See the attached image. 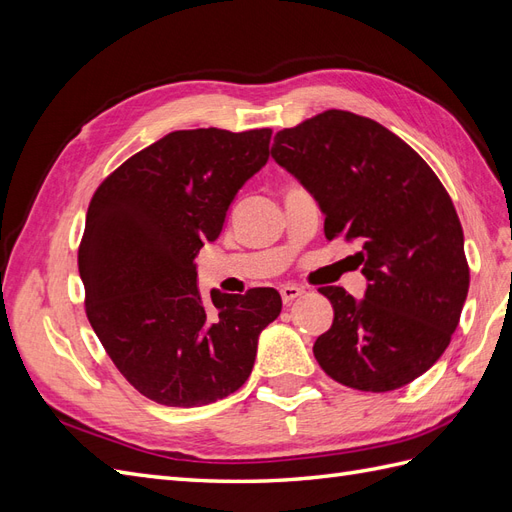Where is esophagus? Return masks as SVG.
Returning <instances> with one entry per match:
<instances>
[{
    "instance_id": "34e87169",
    "label": "esophagus",
    "mask_w": 512,
    "mask_h": 512,
    "mask_svg": "<svg viewBox=\"0 0 512 512\" xmlns=\"http://www.w3.org/2000/svg\"><path fill=\"white\" fill-rule=\"evenodd\" d=\"M303 292H305V290H303V288H299V286H284V288L280 290V294H282V301H284L286 305H290L294 299H299Z\"/></svg>"
}]
</instances>
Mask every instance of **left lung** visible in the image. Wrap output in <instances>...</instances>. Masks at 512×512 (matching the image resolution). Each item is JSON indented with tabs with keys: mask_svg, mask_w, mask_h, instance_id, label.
Wrapping results in <instances>:
<instances>
[{
	"mask_svg": "<svg viewBox=\"0 0 512 512\" xmlns=\"http://www.w3.org/2000/svg\"><path fill=\"white\" fill-rule=\"evenodd\" d=\"M271 156L318 200L324 237L361 245L354 258L369 280L361 301L320 288L335 318L316 339V361L356 391L410 384L451 344L470 288L442 181L397 134L337 108L277 132Z\"/></svg>",
	"mask_w": 512,
	"mask_h": 512,
	"instance_id": "8db88e82",
	"label": "left lung"
}]
</instances>
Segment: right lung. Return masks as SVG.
I'll list each match as a JSON object with an SVG mask.
<instances>
[{
	"label": "right lung",
	"instance_id": "right-lung-1",
	"mask_svg": "<svg viewBox=\"0 0 512 512\" xmlns=\"http://www.w3.org/2000/svg\"><path fill=\"white\" fill-rule=\"evenodd\" d=\"M271 128L177 130L134 153L91 196L79 245L85 314L134 389L170 408L207 406L250 378L275 288L200 299L194 258L241 185L269 160Z\"/></svg>",
	"mask_w": 512,
	"mask_h": 512
}]
</instances>
